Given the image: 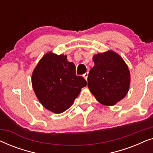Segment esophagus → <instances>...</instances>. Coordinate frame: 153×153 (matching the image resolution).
<instances>
[{
	"label": "esophagus",
	"instance_id": "esophagus-1",
	"mask_svg": "<svg viewBox=\"0 0 153 153\" xmlns=\"http://www.w3.org/2000/svg\"><path fill=\"white\" fill-rule=\"evenodd\" d=\"M88 72L85 73V74L83 75V76L84 77V79H85L86 81H87V79H88Z\"/></svg>",
	"mask_w": 153,
	"mask_h": 153
}]
</instances>
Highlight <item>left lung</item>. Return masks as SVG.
Returning <instances> with one entry per match:
<instances>
[{
    "instance_id": "left-lung-1",
    "label": "left lung",
    "mask_w": 153,
    "mask_h": 153,
    "mask_svg": "<svg viewBox=\"0 0 153 153\" xmlns=\"http://www.w3.org/2000/svg\"><path fill=\"white\" fill-rule=\"evenodd\" d=\"M88 76L90 91L100 104L114 106L128 93L130 73L123 58L112 50L95 54Z\"/></svg>"
}]
</instances>
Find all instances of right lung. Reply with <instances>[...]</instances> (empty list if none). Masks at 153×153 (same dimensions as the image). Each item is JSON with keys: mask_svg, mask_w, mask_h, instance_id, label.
I'll return each mask as SVG.
<instances>
[{"mask_svg": "<svg viewBox=\"0 0 153 153\" xmlns=\"http://www.w3.org/2000/svg\"><path fill=\"white\" fill-rule=\"evenodd\" d=\"M32 85L39 102L47 110L60 114L68 109L87 85L81 76L76 75V66L67 56L45 54L32 74Z\"/></svg>", "mask_w": 153, "mask_h": 153, "instance_id": "add662e5", "label": "right lung"}]
</instances>
